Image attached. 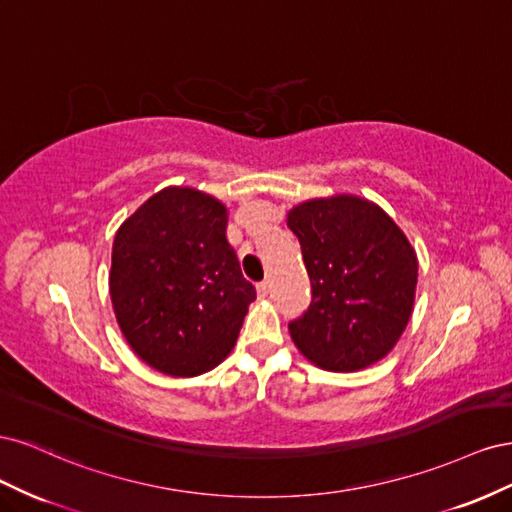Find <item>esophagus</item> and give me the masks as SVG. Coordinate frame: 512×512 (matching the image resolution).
<instances>
[{
    "label": "esophagus",
    "mask_w": 512,
    "mask_h": 512,
    "mask_svg": "<svg viewBox=\"0 0 512 512\" xmlns=\"http://www.w3.org/2000/svg\"><path fill=\"white\" fill-rule=\"evenodd\" d=\"M256 290H258V297H267L269 290H271V284L269 282H260V284H256Z\"/></svg>",
    "instance_id": "obj_1"
}]
</instances>
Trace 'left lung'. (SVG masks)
<instances>
[{
  "mask_svg": "<svg viewBox=\"0 0 512 512\" xmlns=\"http://www.w3.org/2000/svg\"><path fill=\"white\" fill-rule=\"evenodd\" d=\"M288 226L312 282L307 312L288 324L294 346L329 371L380 361L414 305L418 262L404 232L374 203L344 194L294 207Z\"/></svg>",
  "mask_w": 512,
  "mask_h": 512,
  "instance_id": "left-lung-1",
  "label": "left lung"
}]
</instances>
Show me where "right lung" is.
<instances>
[{
    "label": "right lung",
    "mask_w": 512,
    "mask_h": 512,
    "mask_svg": "<svg viewBox=\"0 0 512 512\" xmlns=\"http://www.w3.org/2000/svg\"><path fill=\"white\" fill-rule=\"evenodd\" d=\"M226 207L166 188L121 224L111 299L132 350L168 376H198L235 346L256 288L226 239Z\"/></svg>",
    "instance_id": "add662e5"
}]
</instances>
